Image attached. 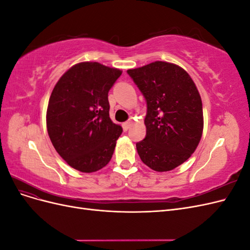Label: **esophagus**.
I'll return each instance as SVG.
<instances>
[{"mask_svg": "<svg viewBox=\"0 0 250 250\" xmlns=\"http://www.w3.org/2000/svg\"><path fill=\"white\" fill-rule=\"evenodd\" d=\"M131 124H132L131 121H127V122L123 123V124H122V126H123V129H124V131H127L128 129H129L130 126H131Z\"/></svg>", "mask_w": 250, "mask_h": 250, "instance_id": "esophagus-1", "label": "esophagus"}]
</instances>
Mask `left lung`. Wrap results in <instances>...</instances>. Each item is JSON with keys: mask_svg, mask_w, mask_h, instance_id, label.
Returning a JSON list of instances; mask_svg holds the SVG:
<instances>
[{"mask_svg": "<svg viewBox=\"0 0 250 250\" xmlns=\"http://www.w3.org/2000/svg\"><path fill=\"white\" fill-rule=\"evenodd\" d=\"M127 73L147 102L146 138L137 143L142 162L157 172L175 169L194 153L202 135L197 87L183 67L166 62Z\"/></svg>", "mask_w": 250, "mask_h": 250, "instance_id": "1", "label": "left lung"}]
</instances>
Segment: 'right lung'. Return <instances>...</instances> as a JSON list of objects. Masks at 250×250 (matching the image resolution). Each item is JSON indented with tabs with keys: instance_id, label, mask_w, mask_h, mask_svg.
<instances>
[{
	"instance_id": "obj_1",
	"label": "right lung",
	"mask_w": 250,
	"mask_h": 250,
	"mask_svg": "<svg viewBox=\"0 0 250 250\" xmlns=\"http://www.w3.org/2000/svg\"><path fill=\"white\" fill-rule=\"evenodd\" d=\"M122 71L99 62L67 70L52 90L47 129L58 154L72 168L92 173L111 160L123 129L109 118L108 92Z\"/></svg>"
}]
</instances>
